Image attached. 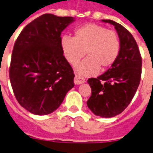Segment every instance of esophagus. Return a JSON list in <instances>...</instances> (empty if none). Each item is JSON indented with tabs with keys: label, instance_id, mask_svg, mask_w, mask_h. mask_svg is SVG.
I'll use <instances>...</instances> for the list:
<instances>
[{
	"label": "esophagus",
	"instance_id": "34e87169",
	"mask_svg": "<svg viewBox=\"0 0 153 153\" xmlns=\"http://www.w3.org/2000/svg\"><path fill=\"white\" fill-rule=\"evenodd\" d=\"M85 83V79L83 77H81L79 76H76L75 78H74V83L76 85H79L82 84V83Z\"/></svg>",
	"mask_w": 153,
	"mask_h": 153
}]
</instances>
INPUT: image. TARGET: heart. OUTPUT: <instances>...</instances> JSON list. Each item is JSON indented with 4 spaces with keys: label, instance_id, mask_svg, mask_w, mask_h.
I'll return each instance as SVG.
<instances>
[{
    "label": "heart",
    "instance_id": "1",
    "mask_svg": "<svg viewBox=\"0 0 153 153\" xmlns=\"http://www.w3.org/2000/svg\"><path fill=\"white\" fill-rule=\"evenodd\" d=\"M63 54L73 66L86 53L87 57L76 68L81 75H93L110 67L120 52V40L115 31L96 24H86L74 30V36L60 40Z\"/></svg>",
    "mask_w": 153,
    "mask_h": 153
}]
</instances>
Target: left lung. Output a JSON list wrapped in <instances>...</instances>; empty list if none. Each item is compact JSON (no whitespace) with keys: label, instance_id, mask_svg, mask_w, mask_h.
I'll list each match as a JSON object with an SVG mask.
<instances>
[{"label":"left lung","instance_id":"obj_1","mask_svg":"<svg viewBox=\"0 0 153 153\" xmlns=\"http://www.w3.org/2000/svg\"><path fill=\"white\" fill-rule=\"evenodd\" d=\"M113 24L120 40V52L117 61L97 78L87 83L92 90L86 104L96 116L110 118L128 106L140 85L142 57L136 41L128 30L111 20H102Z\"/></svg>","mask_w":153,"mask_h":153}]
</instances>
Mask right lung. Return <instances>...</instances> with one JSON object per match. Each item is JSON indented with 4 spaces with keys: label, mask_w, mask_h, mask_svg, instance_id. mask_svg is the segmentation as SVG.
Instances as JSON below:
<instances>
[{
    "label": "right lung",
    "mask_w": 153,
    "mask_h": 153,
    "mask_svg": "<svg viewBox=\"0 0 153 153\" xmlns=\"http://www.w3.org/2000/svg\"><path fill=\"white\" fill-rule=\"evenodd\" d=\"M72 17L45 13L23 29L12 51L9 76L17 100L35 115L55 111L74 86L72 67L60 46Z\"/></svg>",
    "instance_id": "1"
}]
</instances>
